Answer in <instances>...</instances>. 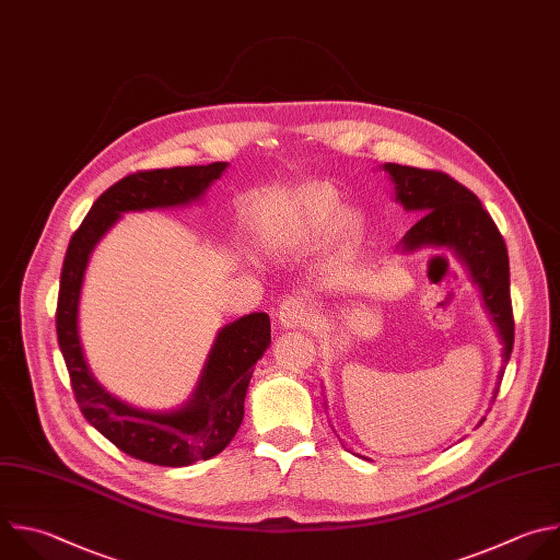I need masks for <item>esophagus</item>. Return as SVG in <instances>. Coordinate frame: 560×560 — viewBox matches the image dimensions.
Segmentation results:
<instances>
[{
	"instance_id": "34e87169",
	"label": "esophagus",
	"mask_w": 560,
	"mask_h": 560,
	"mask_svg": "<svg viewBox=\"0 0 560 560\" xmlns=\"http://www.w3.org/2000/svg\"><path fill=\"white\" fill-rule=\"evenodd\" d=\"M310 316H312V305L303 299H296V296L285 299L277 310V323L283 329L305 327L310 323Z\"/></svg>"
}]
</instances>
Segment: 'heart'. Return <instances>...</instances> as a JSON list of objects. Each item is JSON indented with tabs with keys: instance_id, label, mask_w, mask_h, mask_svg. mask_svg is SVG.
I'll use <instances>...</instances> for the list:
<instances>
[{
	"instance_id": "b5f03b06",
	"label": "heart",
	"mask_w": 560,
	"mask_h": 560,
	"mask_svg": "<svg viewBox=\"0 0 560 560\" xmlns=\"http://www.w3.org/2000/svg\"><path fill=\"white\" fill-rule=\"evenodd\" d=\"M338 218H340V205L336 196L327 191H316L303 200V207L294 215L277 224H270L266 229V237L268 242L283 244V246L305 244L331 233V229L338 224ZM349 231L353 233L355 224H351Z\"/></svg>"
}]
</instances>
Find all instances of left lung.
I'll return each mask as SVG.
<instances>
[{
  "label": "left lung",
  "instance_id": "1",
  "mask_svg": "<svg viewBox=\"0 0 560 560\" xmlns=\"http://www.w3.org/2000/svg\"><path fill=\"white\" fill-rule=\"evenodd\" d=\"M385 171L396 184V202L420 215L402 237V250L413 253L424 246L451 248L468 268L472 283L479 285L483 305L503 342V364L497 376L501 385L514 345V318L508 248L497 224L472 191L442 171L402 166L396 162H387ZM497 394L499 387L492 394V402Z\"/></svg>",
  "mask_w": 560,
  "mask_h": 560
}]
</instances>
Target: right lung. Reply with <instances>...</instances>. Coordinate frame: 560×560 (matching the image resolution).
<instances>
[{
  "instance_id": "right-lung-1",
  "label": "right lung",
  "mask_w": 560,
  "mask_h": 560,
  "mask_svg": "<svg viewBox=\"0 0 560 560\" xmlns=\"http://www.w3.org/2000/svg\"><path fill=\"white\" fill-rule=\"evenodd\" d=\"M229 162L136 171L92 205L70 240L57 301V338L85 420L116 448L155 466H189L222 453L244 420L257 360L270 345V316L253 312L215 336L198 385L175 411H142L109 396L92 376L79 338V299L92 250L122 213L184 207L200 200Z\"/></svg>"
}]
</instances>
